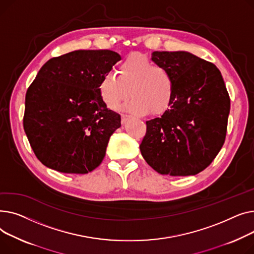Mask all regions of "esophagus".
Here are the masks:
<instances>
[{"instance_id": "34e87169", "label": "esophagus", "mask_w": 254, "mask_h": 254, "mask_svg": "<svg viewBox=\"0 0 254 254\" xmlns=\"http://www.w3.org/2000/svg\"><path fill=\"white\" fill-rule=\"evenodd\" d=\"M128 119H129V116H127V115H122V120H121L122 124H125V123L127 122Z\"/></svg>"}]
</instances>
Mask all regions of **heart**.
Masks as SVG:
<instances>
[{
    "mask_svg": "<svg viewBox=\"0 0 254 254\" xmlns=\"http://www.w3.org/2000/svg\"><path fill=\"white\" fill-rule=\"evenodd\" d=\"M98 91L101 100L111 110H117L131 95L133 98L125 106L128 112L161 115L172 102L175 81L167 68L142 55L131 54L119 65L118 77L113 73L104 74Z\"/></svg>",
    "mask_w": 254,
    "mask_h": 254,
    "instance_id": "obj_1",
    "label": "heart"
}]
</instances>
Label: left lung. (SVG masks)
<instances>
[{"label": "left lung", "instance_id": "1", "mask_svg": "<svg viewBox=\"0 0 254 254\" xmlns=\"http://www.w3.org/2000/svg\"><path fill=\"white\" fill-rule=\"evenodd\" d=\"M152 61L175 81L170 107L146 121L139 145L160 174L195 175L208 167L225 143L231 100L219 69L186 51H155Z\"/></svg>", "mask_w": 254, "mask_h": 254}]
</instances>
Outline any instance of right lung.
I'll return each instance as SVG.
<instances>
[{"label":"right lung","mask_w":254,"mask_h":254,"mask_svg":"<svg viewBox=\"0 0 254 254\" xmlns=\"http://www.w3.org/2000/svg\"><path fill=\"white\" fill-rule=\"evenodd\" d=\"M120 59L112 50H77L41 67L26 91L23 128L45 166L86 174L100 165L121 116L107 108L98 86Z\"/></svg>","instance_id":"add662e5"}]
</instances>
